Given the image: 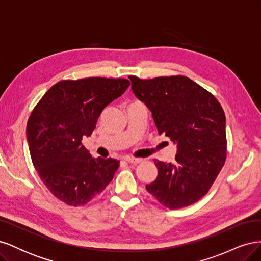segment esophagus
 Masks as SVG:
<instances>
[{"mask_svg":"<svg viewBox=\"0 0 261 261\" xmlns=\"http://www.w3.org/2000/svg\"><path fill=\"white\" fill-rule=\"evenodd\" d=\"M125 161L128 162V163H132V164H138V163H141L143 162V159H139V158H125Z\"/></svg>","mask_w":261,"mask_h":261,"instance_id":"esophagus-1","label":"esophagus"}]
</instances>
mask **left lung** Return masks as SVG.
Wrapping results in <instances>:
<instances>
[{
	"label": "left lung",
	"instance_id": "8db88e82",
	"mask_svg": "<svg viewBox=\"0 0 261 261\" xmlns=\"http://www.w3.org/2000/svg\"><path fill=\"white\" fill-rule=\"evenodd\" d=\"M129 80L134 94L151 111L159 135L177 145L175 163L154 160L158 176L146 189L170 209L195 203L208 193L226 159L222 107L185 76Z\"/></svg>",
	"mask_w": 261,
	"mask_h": 261
}]
</instances>
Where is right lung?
Returning <instances> with one entry per match:
<instances>
[{"instance_id": "1", "label": "right lung", "mask_w": 261, "mask_h": 261, "mask_svg": "<svg viewBox=\"0 0 261 261\" xmlns=\"http://www.w3.org/2000/svg\"><path fill=\"white\" fill-rule=\"evenodd\" d=\"M129 85L124 78L62 81L31 112L26 134L33 164L49 191L68 206H84L101 194L120 167L112 158H92L82 140Z\"/></svg>"}]
</instances>
